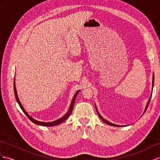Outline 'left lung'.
<instances>
[{
    "label": "left lung",
    "instance_id": "left-lung-1",
    "mask_svg": "<svg viewBox=\"0 0 160 160\" xmlns=\"http://www.w3.org/2000/svg\"><path fill=\"white\" fill-rule=\"evenodd\" d=\"M153 84H154V75L153 76V84H152V86H153ZM151 97H150V99H149V101H148V103H147V106H146V109H145V112H146V110H147V108H148V106H149V102H150V100H151ZM96 109H97V108H96ZM97 114H98V116H99V117L101 118V119L103 120L104 122H105L106 124H109V125H111V126H119V125H116V124H112V123H111V122H108V121H107L106 120H105V119H103V118H102L101 116H100V114L99 113V112H97Z\"/></svg>",
    "mask_w": 160,
    "mask_h": 160
}]
</instances>
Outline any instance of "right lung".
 <instances>
[{
    "mask_svg": "<svg viewBox=\"0 0 160 160\" xmlns=\"http://www.w3.org/2000/svg\"><path fill=\"white\" fill-rule=\"evenodd\" d=\"M14 93H15V99H16V100H17L19 105L20 106V108H21V109H22V111L23 112V113L26 114V115L27 116V117H28V118H29V119H30L32 122H34V124H36L41 125V126H56V125H58V124H61V123H62L63 122H64L69 116H70V114H71V113H72V112L73 108V105H74V102H75L76 97V96H77V95H78V92L75 94V95L73 96V98L72 101L71 105H70V107H69V110H68V113H67L66 114H65V115L64 116H63L62 118H61L60 119L57 120H56V121H54V122H39V121H37V120H36L33 119V118H32L31 116H30L29 115H28V113L25 111V109H23V106L22 105L21 103H20L19 99V98H18V97L17 91H16L15 82H14Z\"/></svg>",
    "mask_w": 160,
    "mask_h": 160,
    "instance_id": "add662e5",
    "label": "right lung"
}]
</instances>
